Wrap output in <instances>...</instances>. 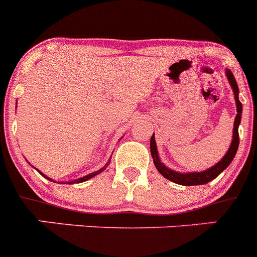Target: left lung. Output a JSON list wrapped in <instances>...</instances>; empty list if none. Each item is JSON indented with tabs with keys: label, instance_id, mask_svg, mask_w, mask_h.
Returning <instances> with one entry per match:
<instances>
[{
	"label": "left lung",
	"instance_id": "obj_1",
	"mask_svg": "<svg viewBox=\"0 0 257 257\" xmlns=\"http://www.w3.org/2000/svg\"><path fill=\"white\" fill-rule=\"evenodd\" d=\"M226 76H228L229 82H230L231 87H233V91H234L235 96V103H237V115H235L234 121V128H233V142H231L230 148L226 152V154L222 157V160L220 162H217L216 165L212 166L211 169L206 170V171L202 172H189V174H179V172H175L172 170L167 169L165 165L160 161L158 158V152H157V145L156 140H154V135L151 138V153L152 158H153L154 166L157 167V170L161 172L162 176H165L166 179L171 180L172 183L180 184V185H202V184H207L211 180L219 176L224 170L230 165V162L234 158L235 153H237L238 145H239V134H238V126L240 123V115H242V104L238 100V94H239V90H238L237 82H235V78L233 76L230 70H226Z\"/></svg>",
	"mask_w": 257,
	"mask_h": 257
}]
</instances>
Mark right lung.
<instances>
[{
  "instance_id": "1",
  "label": "right lung",
  "mask_w": 257,
  "mask_h": 257,
  "mask_svg": "<svg viewBox=\"0 0 257 257\" xmlns=\"http://www.w3.org/2000/svg\"><path fill=\"white\" fill-rule=\"evenodd\" d=\"M108 165H109V163H108ZM108 165H105V166H104L103 169H100V170H99V171H95V172H92V174L87 175V176H83V178H81V179H77V180H74V181H70V184H72V183H82V181H86V180H88V179L94 178L95 175L100 174L101 171H104V170H105L106 167H108ZM42 175H44V174H42ZM44 176H45V175H44ZM45 178H46V176H45ZM47 179H49V178H47ZM49 180H50V179H49ZM51 181H52V180H51Z\"/></svg>"
}]
</instances>
